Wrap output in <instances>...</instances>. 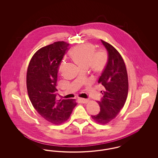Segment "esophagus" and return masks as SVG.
<instances>
[{
  "label": "esophagus",
  "mask_w": 158,
  "mask_h": 158,
  "mask_svg": "<svg viewBox=\"0 0 158 158\" xmlns=\"http://www.w3.org/2000/svg\"><path fill=\"white\" fill-rule=\"evenodd\" d=\"M80 99V101L83 103V104H87L89 101V100L88 99H85V98H80L79 99Z\"/></svg>",
  "instance_id": "34e87169"
}]
</instances>
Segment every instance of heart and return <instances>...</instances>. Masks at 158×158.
Listing matches in <instances>:
<instances>
[{"label":"heart","instance_id":"b5f03b06","mask_svg":"<svg viewBox=\"0 0 158 158\" xmlns=\"http://www.w3.org/2000/svg\"><path fill=\"white\" fill-rule=\"evenodd\" d=\"M70 55L80 66H90L95 70L104 69L108 61V54L105 50L99 49L95 51V45L89 43L75 46L70 50ZM64 64L63 60L59 65V72L62 71Z\"/></svg>","mask_w":158,"mask_h":158}]
</instances>
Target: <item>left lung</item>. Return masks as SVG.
Returning a JSON list of instances; mask_svg holds the SVG:
<instances>
[{"instance_id":"1","label":"left lung","mask_w":158,"mask_h":158,"mask_svg":"<svg viewBox=\"0 0 158 158\" xmlns=\"http://www.w3.org/2000/svg\"><path fill=\"white\" fill-rule=\"evenodd\" d=\"M101 41L108 53V63L98 80V83L104 87L102 93L104 96L98 102L100 112L91 117L96 123L106 124L116 117L125 104L128 81L126 64L120 53L110 44Z\"/></svg>"}]
</instances>
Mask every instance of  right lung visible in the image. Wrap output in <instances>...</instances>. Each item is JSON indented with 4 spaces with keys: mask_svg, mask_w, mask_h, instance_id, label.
<instances>
[{
    "mask_svg": "<svg viewBox=\"0 0 158 158\" xmlns=\"http://www.w3.org/2000/svg\"><path fill=\"white\" fill-rule=\"evenodd\" d=\"M69 44L57 41L43 47L31 59L27 73V88L31 102L38 114L54 124L69 118L77 105L75 99L56 97L58 68Z\"/></svg>",
    "mask_w": 158,
    "mask_h": 158,
    "instance_id": "add662e5",
    "label": "right lung"
}]
</instances>
